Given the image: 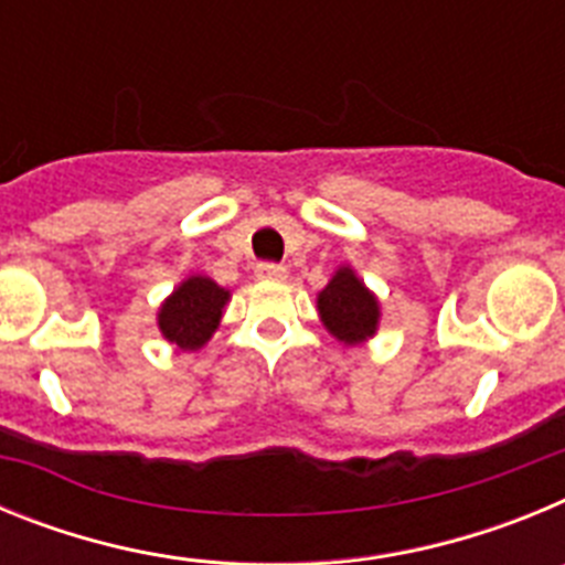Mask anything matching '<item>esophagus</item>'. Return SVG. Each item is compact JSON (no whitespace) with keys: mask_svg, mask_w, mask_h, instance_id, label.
I'll return each mask as SVG.
<instances>
[{"mask_svg":"<svg viewBox=\"0 0 565 565\" xmlns=\"http://www.w3.org/2000/svg\"><path fill=\"white\" fill-rule=\"evenodd\" d=\"M259 279H286L288 277V268L286 266H277V263H257L254 268Z\"/></svg>","mask_w":565,"mask_h":565,"instance_id":"1","label":"esophagus"}]
</instances>
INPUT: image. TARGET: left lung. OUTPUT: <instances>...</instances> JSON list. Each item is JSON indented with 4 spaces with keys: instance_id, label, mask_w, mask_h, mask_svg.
Listing matches in <instances>:
<instances>
[{
    "instance_id": "left-lung-1",
    "label": "left lung",
    "mask_w": 565,
    "mask_h": 565,
    "mask_svg": "<svg viewBox=\"0 0 565 565\" xmlns=\"http://www.w3.org/2000/svg\"><path fill=\"white\" fill-rule=\"evenodd\" d=\"M317 311L322 326L344 344H359L371 339L379 328V299L367 291L356 271L339 268L317 297Z\"/></svg>"
}]
</instances>
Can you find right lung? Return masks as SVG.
<instances>
[{
  "label": "right lung",
  "mask_w": 565,
  "mask_h": 565,
  "mask_svg": "<svg viewBox=\"0 0 565 565\" xmlns=\"http://www.w3.org/2000/svg\"><path fill=\"white\" fill-rule=\"evenodd\" d=\"M228 297L232 294L226 288L201 274L183 279L181 286L163 299L161 311H158V328H161L163 339L178 344L181 351L203 348L221 326Z\"/></svg>",
  "instance_id": "right-lung-1"
}]
</instances>
